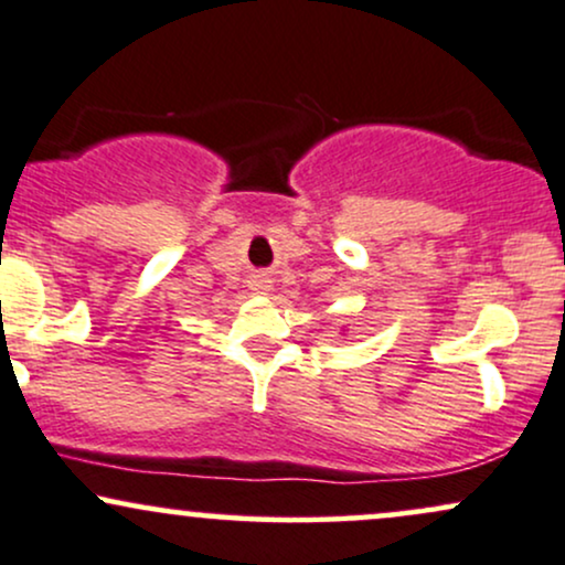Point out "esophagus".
Here are the masks:
<instances>
[{"mask_svg": "<svg viewBox=\"0 0 565 565\" xmlns=\"http://www.w3.org/2000/svg\"><path fill=\"white\" fill-rule=\"evenodd\" d=\"M252 289H255V291H260V295H265V291H268V289H270V281H268V278L257 276V278H255V281H252Z\"/></svg>", "mask_w": 565, "mask_h": 565, "instance_id": "obj_1", "label": "esophagus"}]
</instances>
